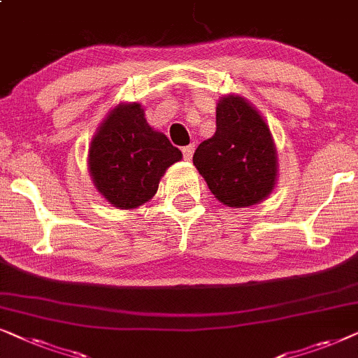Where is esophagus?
Listing matches in <instances>:
<instances>
[{
	"instance_id": "34e87169",
	"label": "esophagus",
	"mask_w": 358,
	"mask_h": 358,
	"mask_svg": "<svg viewBox=\"0 0 358 358\" xmlns=\"http://www.w3.org/2000/svg\"><path fill=\"white\" fill-rule=\"evenodd\" d=\"M182 152H183V157H185V159H187V160H192L193 152H194V145H193V144H189V145H187V147H183Z\"/></svg>"
}]
</instances>
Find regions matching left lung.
<instances>
[{"instance_id": "8db88e82", "label": "left lung", "mask_w": 358, "mask_h": 358, "mask_svg": "<svg viewBox=\"0 0 358 358\" xmlns=\"http://www.w3.org/2000/svg\"><path fill=\"white\" fill-rule=\"evenodd\" d=\"M193 164L208 188L229 208H247L273 192L278 159L265 119L237 94L219 99L216 132L201 142Z\"/></svg>"}]
</instances>
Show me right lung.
<instances>
[{
    "label": "right lung",
    "mask_w": 358,
    "mask_h": 358,
    "mask_svg": "<svg viewBox=\"0 0 358 358\" xmlns=\"http://www.w3.org/2000/svg\"><path fill=\"white\" fill-rule=\"evenodd\" d=\"M182 152L145 121L139 103H119L98 127L88 170L98 193L117 209H134L154 198L160 178Z\"/></svg>",
    "instance_id": "1"
}]
</instances>
